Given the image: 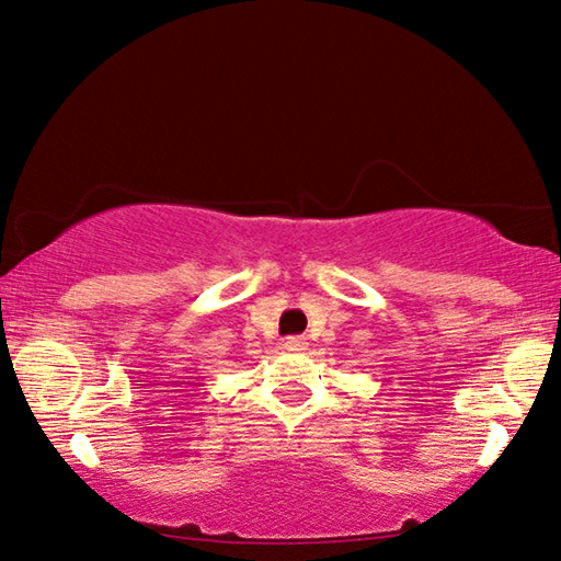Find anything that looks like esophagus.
I'll list each match as a JSON object with an SVG mask.
<instances>
[{"mask_svg":"<svg viewBox=\"0 0 561 561\" xmlns=\"http://www.w3.org/2000/svg\"><path fill=\"white\" fill-rule=\"evenodd\" d=\"M286 351H293V353H298V351H306V337L302 335H290V337H286Z\"/></svg>","mask_w":561,"mask_h":561,"instance_id":"1","label":"esophagus"}]
</instances>
